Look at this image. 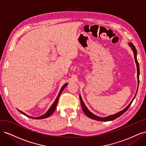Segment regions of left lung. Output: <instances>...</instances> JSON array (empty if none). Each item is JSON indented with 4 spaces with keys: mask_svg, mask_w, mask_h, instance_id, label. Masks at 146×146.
I'll use <instances>...</instances> for the list:
<instances>
[{
    "mask_svg": "<svg viewBox=\"0 0 146 146\" xmlns=\"http://www.w3.org/2000/svg\"><path fill=\"white\" fill-rule=\"evenodd\" d=\"M129 46L131 47L132 51H133V55H134V58H135V63L136 64V67H137V79H138V84L139 85V63L138 62V60H137V51H136V49L135 47L134 46V45L132 44L131 42H129ZM138 88H137V90H136V94L134 96L133 99H132V100L130 102V103L128 105L127 107L126 108H125L123 110H122V111H120L119 112L116 113V114H112V115H110L108 116H107V117H99V116H98L95 115V114H94L93 113H92L89 110H88V108L86 107L85 104H84L83 101V99L82 98V97L80 94V103H81V105H82V110L84 112V113H85L86 115L89 117L91 119H94V120H97V121H112V120H114V119H115L116 118H117L118 117H119L120 116H121L122 114H123V113H124L127 110L129 109V108L130 107V106L131 105L132 102L133 101V100L135 99V96L136 95V93H137V91H138Z\"/></svg>",
    "mask_w": 146,
    "mask_h": 146,
    "instance_id": "obj_1",
    "label": "left lung"
}]
</instances>
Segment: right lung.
<instances>
[{"label":"right lung","instance_id":"add662e5","mask_svg":"<svg viewBox=\"0 0 146 146\" xmlns=\"http://www.w3.org/2000/svg\"><path fill=\"white\" fill-rule=\"evenodd\" d=\"M67 85H68V83H66V84H64V85L62 86V88H61V90H60V92L58 93V96H57V98H56L55 100L54 101V104H53L52 105V106L50 107V108L48 110V111H47L45 114H44L43 115H42V116H39V117H32V116H30L27 115V114H25V113H24V112H23V111H21V110H18V109H17V110H18V111H19L20 113H21L22 114H23L24 115L26 116L27 117H30V118L36 119H44V118H47V117H49V116H50L52 115V113L55 111V110L56 107L57 103H58V99H59V97H60V96L61 92H62V91H63L64 88L66 86H67Z\"/></svg>","mask_w":146,"mask_h":146}]
</instances>
